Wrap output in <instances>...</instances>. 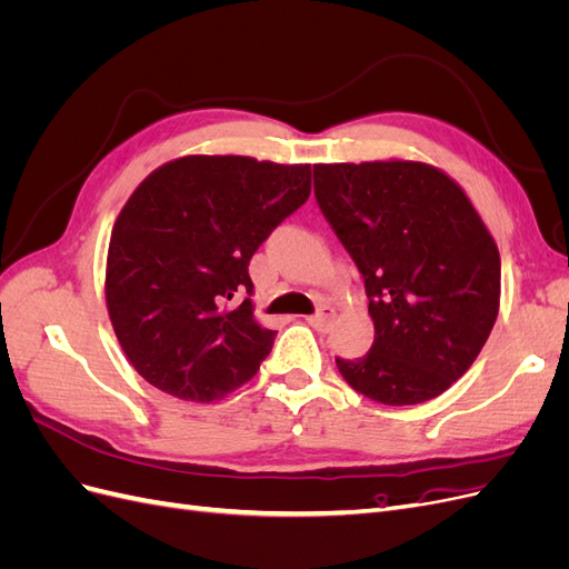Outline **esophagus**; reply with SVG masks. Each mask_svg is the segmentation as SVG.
Instances as JSON below:
<instances>
[{
  "label": "esophagus",
  "mask_w": 569,
  "mask_h": 569,
  "mask_svg": "<svg viewBox=\"0 0 569 569\" xmlns=\"http://www.w3.org/2000/svg\"><path fill=\"white\" fill-rule=\"evenodd\" d=\"M332 318H335L332 308H330V306H322V308H318V311H316L313 316H308L306 322L322 332V330H327V327H330V320H332Z\"/></svg>",
  "instance_id": "obj_1"
}]
</instances>
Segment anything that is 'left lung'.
Instances as JSON below:
<instances>
[{"mask_svg":"<svg viewBox=\"0 0 569 569\" xmlns=\"http://www.w3.org/2000/svg\"><path fill=\"white\" fill-rule=\"evenodd\" d=\"M316 199L366 280L372 349L343 380L385 406L435 399L470 370L501 303V256L462 187L420 161L316 163Z\"/></svg>","mask_w":569,"mask_h":569,"instance_id":"1","label":"left lung"}]
</instances>
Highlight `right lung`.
<instances>
[{"mask_svg": "<svg viewBox=\"0 0 569 569\" xmlns=\"http://www.w3.org/2000/svg\"><path fill=\"white\" fill-rule=\"evenodd\" d=\"M311 194V166L182 157L120 209L107 256V308L132 368L182 401L242 387L274 332L253 318L249 261Z\"/></svg>", "mask_w": 569, "mask_h": 569, "instance_id": "1", "label": "right lung"}]
</instances>
